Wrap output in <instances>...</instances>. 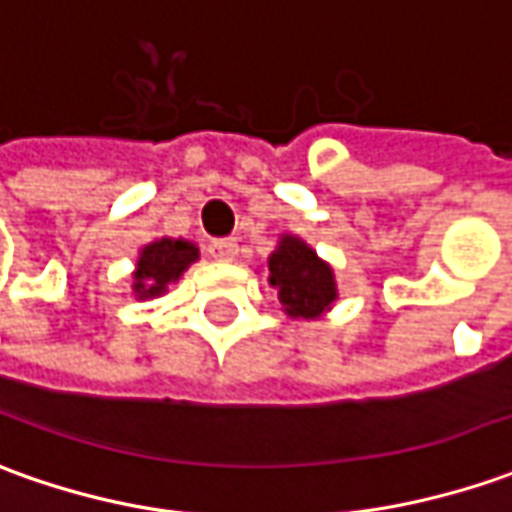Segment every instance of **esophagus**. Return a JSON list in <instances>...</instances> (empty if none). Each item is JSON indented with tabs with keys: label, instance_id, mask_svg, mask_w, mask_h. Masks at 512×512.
<instances>
[{
	"label": "esophagus",
	"instance_id": "34e87169",
	"mask_svg": "<svg viewBox=\"0 0 512 512\" xmlns=\"http://www.w3.org/2000/svg\"><path fill=\"white\" fill-rule=\"evenodd\" d=\"M210 257L212 260H221V263H232V260H238V241H235V238H221V241H212Z\"/></svg>",
	"mask_w": 512,
	"mask_h": 512
}]
</instances>
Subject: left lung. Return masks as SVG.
Returning a JSON list of instances; mask_svg holds the SVG:
<instances>
[{
	"instance_id": "left-lung-1",
	"label": "left lung",
	"mask_w": 512,
	"mask_h": 512,
	"mask_svg": "<svg viewBox=\"0 0 512 512\" xmlns=\"http://www.w3.org/2000/svg\"><path fill=\"white\" fill-rule=\"evenodd\" d=\"M269 285L277 291L285 316L302 322L322 319L339 300L333 266L316 255L311 243L288 232L280 235L269 255Z\"/></svg>"
}]
</instances>
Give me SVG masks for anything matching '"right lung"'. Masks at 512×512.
<instances>
[{
    "instance_id": "obj_1",
    "label": "right lung",
    "mask_w": 512,
    "mask_h": 512,
    "mask_svg": "<svg viewBox=\"0 0 512 512\" xmlns=\"http://www.w3.org/2000/svg\"><path fill=\"white\" fill-rule=\"evenodd\" d=\"M198 260V246L184 238H156L139 249L137 263L131 271V294L134 300H154L179 283L182 274Z\"/></svg>"
}]
</instances>
